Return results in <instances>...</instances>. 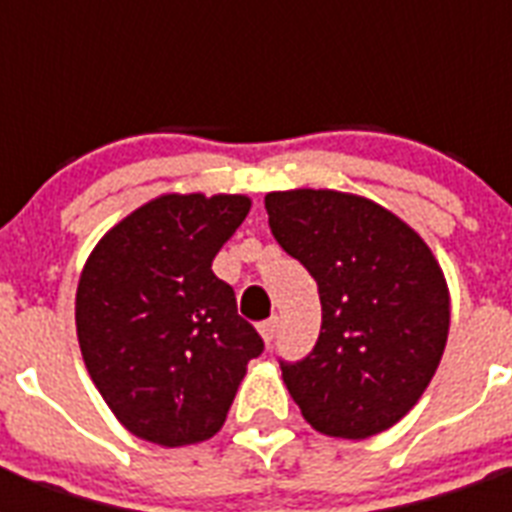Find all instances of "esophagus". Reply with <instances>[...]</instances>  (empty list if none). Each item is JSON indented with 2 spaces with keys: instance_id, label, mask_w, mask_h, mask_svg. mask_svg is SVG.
<instances>
[{
  "instance_id": "obj_1",
  "label": "esophagus",
  "mask_w": 512,
  "mask_h": 512,
  "mask_svg": "<svg viewBox=\"0 0 512 512\" xmlns=\"http://www.w3.org/2000/svg\"><path fill=\"white\" fill-rule=\"evenodd\" d=\"M260 337H263L265 342H268V345H271L273 342V337H276V332H279V319H276V316H273V319H268V321H263V324H260Z\"/></svg>"
}]
</instances>
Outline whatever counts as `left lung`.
Here are the masks:
<instances>
[{
  "label": "left lung",
  "mask_w": 512,
  "mask_h": 512,
  "mask_svg": "<svg viewBox=\"0 0 512 512\" xmlns=\"http://www.w3.org/2000/svg\"><path fill=\"white\" fill-rule=\"evenodd\" d=\"M268 225L308 268L321 297V335L281 364L289 396L324 436L361 438L409 414L444 356L452 300L422 236L356 193H265Z\"/></svg>",
  "instance_id": "left-lung-1"
}]
</instances>
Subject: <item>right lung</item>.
<instances>
[{"instance_id":"obj_1","label":"right lung","mask_w":512,"mask_h":512,"mask_svg":"<svg viewBox=\"0 0 512 512\" xmlns=\"http://www.w3.org/2000/svg\"><path fill=\"white\" fill-rule=\"evenodd\" d=\"M244 193H162L95 244L76 287V337L95 388L132 436L159 446L223 428L263 340L212 260L244 223Z\"/></svg>"}]
</instances>
